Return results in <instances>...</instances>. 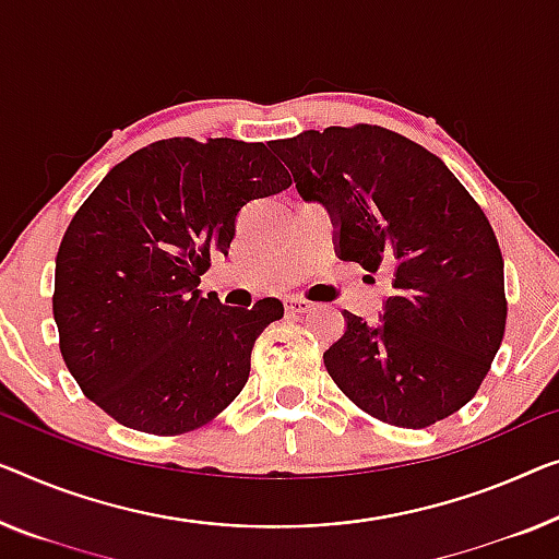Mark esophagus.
I'll return each instance as SVG.
<instances>
[{"instance_id": "1", "label": "esophagus", "mask_w": 559, "mask_h": 559, "mask_svg": "<svg viewBox=\"0 0 559 559\" xmlns=\"http://www.w3.org/2000/svg\"><path fill=\"white\" fill-rule=\"evenodd\" d=\"M308 311H311V304L304 301V298H286V313L304 316Z\"/></svg>"}]
</instances>
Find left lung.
Here are the masks:
<instances>
[{
    "instance_id": "1",
    "label": "left lung",
    "mask_w": 559,
    "mask_h": 559,
    "mask_svg": "<svg viewBox=\"0 0 559 559\" xmlns=\"http://www.w3.org/2000/svg\"><path fill=\"white\" fill-rule=\"evenodd\" d=\"M298 195L326 205L341 261L386 271L391 296L323 364L366 414L424 429L477 394L507 323L504 261L487 215L427 147L379 124L273 140Z\"/></svg>"
}]
</instances>
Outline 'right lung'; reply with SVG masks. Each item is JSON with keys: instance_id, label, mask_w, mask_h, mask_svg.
<instances>
[{"instance_id": "right-lung-1", "label": "right lung", "mask_w": 559, "mask_h": 559, "mask_svg": "<svg viewBox=\"0 0 559 559\" xmlns=\"http://www.w3.org/2000/svg\"><path fill=\"white\" fill-rule=\"evenodd\" d=\"M290 175L263 143L157 140L105 175L74 213L55 261L52 311L67 369L105 414L145 435H186L246 386L278 298L230 308L203 298L211 253L236 215Z\"/></svg>"}]
</instances>
